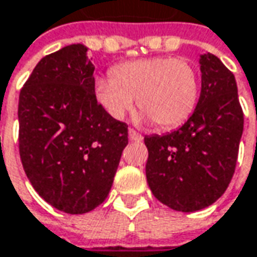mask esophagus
<instances>
[{"instance_id": "34e87169", "label": "esophagus", "mask_w": 257, "mask_h": 257, "mask_svg": "<svg viewBox=\"0 0 257 257\" xmlns=\"http://www.w3.org/2000/svg\"><path fill=\"white\" fill-rule=\"evenodd\" d=\"M128 135L131 141H135V142H141V141H142V135L138 134L137 131H134V129H129Z\"/></svg>"}]
</instances>
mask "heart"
Listing matches in <instances>:
<instances>
[{
    "mask_svg": "<svg viewBox=\"0 0 257 257\" xmlns=\"http://www.w3.org/2000/svg\"><path fill=\"white\" fill-rule=\"evenodd\" d=\"M96 99L107 113L120 119L135 103L140 119H152L161 129L178 126L194 110L198 99L195 69L183 59L151 57L122 63L112 79L96 80Z\"/></svg>",
    "mask_w": 257,
    "mask_h": 257,
    "instance_id": "heart-1",
    "label": "heart"
}]
</instances>
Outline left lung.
<instances>
[{
    "label": "left lung",
    "mask_w": 257,
    "mask_h": 257,
    "mask_svg": "<svg viewBox=\"0 0 257 257\" xmlns=\"http://www.w3.org/2000/svg\"><path fill=\"white\" fill-rule=\"evenodd\" d=\"M201 92L183 126L145 137L147 181L162 204L183 213L211 206L234 174L243 112L234 74L211 53L200 56Z\"/></svg>",
    "instance_id": "1"
}]
</instances>
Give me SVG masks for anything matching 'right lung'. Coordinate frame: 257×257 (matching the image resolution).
<instances>
[{"label": "right lung", "mask_w": 257, "mask_h": 257, "mask_svg": "<svg viewBox=\"0 0 257 257\" xmlns=\"http://www.w3.org/2000/svg\"><path fill=\"white\" fill-rule=\"evenodd\" d=\"M87 50L77 43L43 57L18 100L24 171L40 197L67 214L105 201L128 145V125L96 100Z\"/></svg>", "instance_id": "obj_1"}]
</instances>
